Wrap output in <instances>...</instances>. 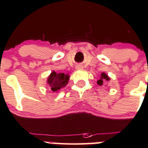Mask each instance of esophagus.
I'll return each instance as SVG.
<instances>
[{
    "label": "esophagus",
    "instance_id": "esophagus-1",
    "mask_svg": "<svg viewBox=\"0 0 148 148\" xmlns=\"http://www.w3.org/2000/svg\"><path fill=\"white\" fill-rule=\"evenodd\" d=\"M77 69H80V66H78V67H77Z\"/></svg>",
    "mask_w": 148,
    "mask_h": 148
}]
</instances>
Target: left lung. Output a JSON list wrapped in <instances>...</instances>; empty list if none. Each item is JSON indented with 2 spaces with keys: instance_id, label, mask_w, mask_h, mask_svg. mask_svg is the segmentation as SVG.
Returning <instances> with one entry per match:
<instances>
[{
  "instance_id": "1",
  "label": "left lung",
  "mask_w": 148,
  "mask_h": 148,
  "mask_svg": "<svg viewBox=\"0 0 148 148\" xmlns=\"http://www.w3.org/2000/svg\"><path fill=\"white\" fill-rule=\"evenodd\" d=\"M109 78L107 76V74H105V73H102L101 74V77H100V79H99L98 81H97V84H99V85L101 86L102 84H103V81H105V80H108Z\"/></svg>"
}]
</instances>
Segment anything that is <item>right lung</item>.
I'll list each match as a JSON object with an SVG mask.
<instances>
[{
    "mask_svg": "<svg viewBox=\"0 0 148 148\" xmlns=\"http://www.w3.org/2000/svg\"><path fill=\"white\" fill-rule=\"evenodd\" d=\"M69 79V76L64 73L57 74L55 71H53L48 79V83L51 87V90L56 92L64 87L68 83Z\"/></svg>",
    "mask_w": 148,
    "mask_h": 148,
    "instance_id": "1",
    "label": "right lung"
}]
</instances>
